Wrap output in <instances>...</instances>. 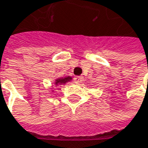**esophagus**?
Instances as JSON below:
<instances>
[{
	"label": "esophagus",
	"mask_w": 148,
	"mask_h": 148,
	"mask_svg": "<svg viewBox=\"0 0 148 148\" xmlns=\"http://www.w3.org/2000/svg\"><path fill=\"white\" fill-rule=\"evenodd\" d=\"M83 78L82 76H75L74 77V81H75V83H78V84H80V83L83 82Z\"/></svg>",
	"instance_id": "34e87169"
}]
</instances>
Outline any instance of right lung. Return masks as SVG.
Here are the masks:
<instances>
[{
	"label": "right lung",
	"instance_id": "obj_1",
	"mask_svg": "<svg viewBox=\"0 0 148 148\" xmlns=\"http://www.w3.org/2000/svg\"><path fill=\"white\" fill-rule=\"evenodd\" d=\"M72 80V77L70 76H67V77H64V78H58L54 80V82L53 83V86H58V85H62V84H65L66 83L70 82ZM53 92V90H52Z\"/></svg>",
	"mask_w": 148,
	"mask_h": 148
}]
</instances>
